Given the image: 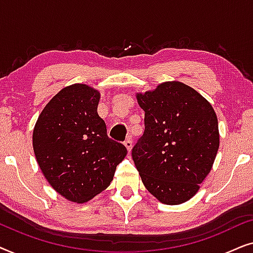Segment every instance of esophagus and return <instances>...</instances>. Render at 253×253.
I'll return each mask as SVG.
<instances>
[{"label":"esophagus","mask_w":253,"mask_h":253,"mask_svg":"<svg viewBox=\"0 0 253 253\" xmlns=\"http://www.w3.org/2000/svg\"><path fill=\"white\" fill-rule=\"evenodd\" d=\"M124 146L126 147L127 152L131 151V148H132V140H131V138H127V139L124 141Z\"/></svg>","instance_id":"obj_1"}]
</instances>
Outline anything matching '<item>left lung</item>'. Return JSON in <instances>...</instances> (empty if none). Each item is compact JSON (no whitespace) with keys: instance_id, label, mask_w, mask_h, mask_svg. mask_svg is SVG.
<instances>
[{"instance_id":"left-lung-1","label":"left lung","mask_w":253,"mask_h":253,"mask_svg":"<svg viewBox=\"0 0 253 253\" xmlns=\"http://www.w3.org/2000/svg\"><path fill=\"white\" fill-rule=\"evenodd\" d=\"M145 131L132 159L145 188L166 205L198 192L220 145L217 117L202 94L181 82H165L136 94Z\"/></svg>"}]
</instances>
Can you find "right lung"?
<instances>
[{"instance_id": "obj_1", "label": "right lung", "mask_w": 253, "mask_h": 253, "mask_svg": "<svg viewBox=\"0 0 253 253\" xmlns=\"http://www.w3.org/2000/svg\"><path fill=\"white\" fill-rule=\"evenodd\" d=\"M99 100L91 86H67L44 106L33 129V151L44 178L72 203L84 204L108 188L127 153L107 136Z\"/></svg>"}]
</instances>
